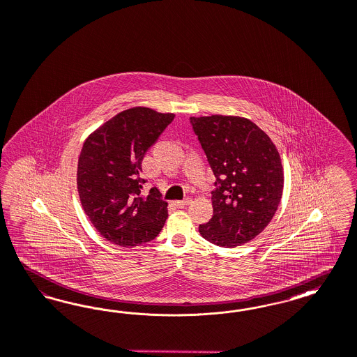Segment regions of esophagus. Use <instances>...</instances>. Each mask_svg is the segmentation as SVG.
Masks as SVG:
<instances>
[{"label":"esophagus","instance_id":"1","mask_svg":"<svg viewBox=\"0 0 357 357\" xmlns=\"http://www.w3.org/2000/svg\"><path fill=\"white\" fill-rule=\"evenodd\" d=\"M190 203H191V199L187 197L185 200H176V202H175V206H176L178 208H185Z\"/></svg>","mask_w":357,"mask_h":357}]
</instances>
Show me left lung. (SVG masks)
<instances>
[{
    "instance_id": "obj_1",
    "label": "left lung",
    "mask_w": 357,
    "mask_h": 357,
    "mask_svg": "<svg viewBox=\"0 0 357 357\" xmlns=\"http://www.w3.org/2000/svg\"><path fill=\"white\" fill-rule=\"evenodd\" d=\"M190 123L216 176L213 216L199 225L215 245H243L271 222L283 191L280 153L269 135L250 120L212 114Z\"/></svg>"
}]
</instances>
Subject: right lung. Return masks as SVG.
I'll return each mask as SVG.
<instances>
[{
	"mask_svg": "<svg viewBox=\"0 0 357 357\" xmlns=\"http://www.w3.org/2000/svg\"><path fill=\"white\" fill-rule=\"evenodd\" d=\"M174 113L135 107L120 112L86 138L77 162V191L98 234L116 245L154 240L167 219L157 187L142 195L141 163Z\"/></svg>",
	"mask_w": 357,
	"mask_h": 357,
	"instance_id": "1",
	"label": "right lung"
}]
</instances>
